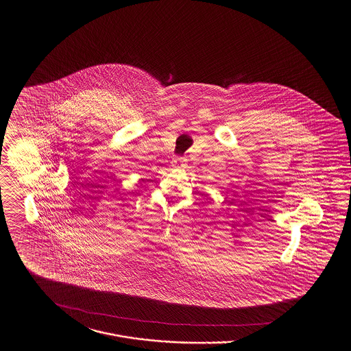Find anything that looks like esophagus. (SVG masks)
Returning <instances> with one entry per match:
<instances>
[{"label":"esophagus","instance_id":"obj_1","mask_svg":"<svg viewBox=\"0 0 351 351\" xmlns=\"http://www.w3.org/2000/svg\"><path fill=\"white\" fill-rule=\"evenodd\" d=\"M185 165H186V158H183V156H176L172 160L173 167H185Z\"/></svg>","mask_w":351,"mask_h":351}]
</instances>
